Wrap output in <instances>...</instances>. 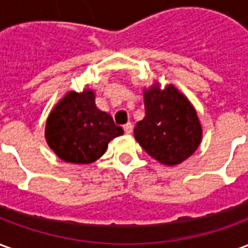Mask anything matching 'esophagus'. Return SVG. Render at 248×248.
<instances>
[{
	"mask_svg": "<svg viewBox=\"0 0 248 248\" xmlns=\"http://www.w3.org/2000/svg\"><path fill=\"white\" fill-rule=\"evenodd\" d=\"M124 133H126V134H130V133H131V131H133V124H126L124 126Z\"/></svg>",
	"mask_w": 248,
	"mask_h": 248,
	"instance_id": "1",
	"label": "esophagus"
}]
</instances>
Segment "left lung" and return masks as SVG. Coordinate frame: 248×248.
<instances>
[{
	"label": "left lung",
	"mask_w": 248,
	"mask_h": 248,
	"mask_svg": "<svg viewBox=\"0 0 248 248\" xmlns=\"http://www.w3.org/2000/svg\"><path fill=\"white\" fill-rule=\"evenodd\" d=\"M142 149L167 166L191 155L202 140V127L191 103L172 86L145 90V118L134 127Z\"/></svg>",
	"instance_id": "1"
}]
</instances>
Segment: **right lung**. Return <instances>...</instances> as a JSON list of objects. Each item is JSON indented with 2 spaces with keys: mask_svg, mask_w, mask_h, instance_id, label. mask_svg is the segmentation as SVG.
Here are the masks:
<instances>
[{
  "mask_svg": "<svg viewBox=\"0 0 248 248\" xmlns=\"http://www.w3.org/2000/svg\"><path fill=\"white\" fill-rule=\"evenodd\" d=\"M124 134L113 118L97 108L94 93H67L46 122L47 145L62 161L92 163L105 154L110 140Z\"/></svg>",
  "mask_w": 248,
  "mask_h": 248,
  "instance_id": "add662e5",
  "label": "right lung"
}]
</instances>
